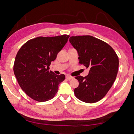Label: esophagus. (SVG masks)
<instances>
[{
    "mask_svg": "<svg viewBox=\"0 0 134 134\" xmlns=\"http://www.w3.org/2000/svg\"><path fill=\"white\" fill-rule=\"evenodd\" d=\"M65 78H66V79H67V80H71V79H73V77L70 76H69V75H67L66 76H65Z\"/></svg>",
    "mask_w": 134,
    "mask_h": 134,
    "instance_id": "obj_1",
    "label": "esophagus"
}]
</instances>
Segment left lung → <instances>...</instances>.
Returning <instances> with one entry per match:
<instances>
[{"mask_svg": "<svg viewBox=\"0 0 134 134\" xmlns=\"http://www.w3.org/2000/svg\"><path fill=\"white\" fill-rule=\"evenodd\" d=\"M69 41L78 52L79 63L90 69L85 77H75L79 83L74 90L75 96L84 102H97L106 96L116 79L118 57L112 47L92 36L71 37Z\"/></svg>", "mask_w": 134, "mask_h": 134, "instance_id": "8db88e82", "label": "left lung"}]
</instances>
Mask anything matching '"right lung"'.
<instances>
[{
  "label": "right lung",
  "instance_id": "right-lung-1",
  "mask_svg": "<svg viewBox=\"0 0 134 134\" xmlns=\"http://www.w3.org/2000/svg\"><path fill=\"white\" fill-rule=\"evenodd\" d=\"M70 36L38 37L22 45L16 55L13 71L20 87L35 100H51L64 80V74L57 75L49 71L51 62L66 44Z\"/></svg>",
  "mask_w": 134,
  "mask_h": 134
}]
</instances>
